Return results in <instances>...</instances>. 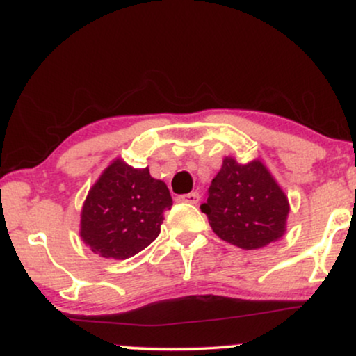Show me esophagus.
Instances as JSON below:
<instances>
[{"instance_id":"1","label":"esophagus","mask_w":356,"mask_h":356,"mask_svg":"<svg viewBox=\"0 0 356 356\" xmlns=\"http://www.w3.org/2000/svg\"><path fill=\"white\" fill-rule=\"evenodd\" d=\"M199 199H201V195L197 194V192H189V194H184V195H179L177 201L179 202H189V204H197Z\"/></svg>"}]
</instances>
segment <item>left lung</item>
<instances>
[{"label":"left lung","instance_id":"1","mask_svg":"<svg viewBox=\"0 0 356 356\" xmlns=\"http://www.w3.org/2000/svg\"><path fill=\"white\" fill-rule=\"evenodd\" d=\"M201 211L220 239L251 251L283 238L289 202L259 159L239 164L234 157H224Z\"/></svg>","mask_w":356,"mask_h":356}]
</instances>
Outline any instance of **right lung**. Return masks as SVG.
<instances>
[{"mask_svg": "<svg viewBox=\"0 0 356 356\" xmlns=\"http://www.w3.org/2000/svg\"><path fill=\"white\" fill-rule=\"evenodd\" d=\"M172 197L165 182L115 159L90 187L80 214V236L105 259L136 256L161 234Z\"/></svg>", "mask_w": 356, "mask_h": 356, "instance_id": "add662e5", "label": "right lung"}]
</instances>
